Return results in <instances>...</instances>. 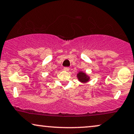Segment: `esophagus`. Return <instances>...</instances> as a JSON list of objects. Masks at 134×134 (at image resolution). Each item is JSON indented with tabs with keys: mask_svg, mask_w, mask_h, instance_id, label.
Wrapping results in <instances>:
<instances>
[{
	"mask_svg": "<svg viewBox=\"0 0 134 134\" xmlns=\"http://www.w3.org/2000/svg\"><path fill=\"white\" fill-rule=\"evenodd\" d=\"M69 69H69V67H64V70H65V71H69Z\"/></svg>",
	"mask_w": 134,
	"mask_h": 134,
	"instance_id": "1",
	"label": "esophagus"
}]
</instances>
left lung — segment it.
Here are the masks:
<instances>
[{
  "mask_svg": "<svg viewBox=\"0 0 134 134\" xmlns=\"http://www.w3.org/2000/svg\"><path fill=\"white\" fill-rule=\"evenodd\" d=\"M77 77L79 81L81 83H87L89 81L91 78L88 75L83 71H79L77 74Z\"/></svg>",
  "mask_w": 134,
  "mask_h": 134,
  "instance_id": "obj_1",
  "label": "left lung"
}]
</instances>
